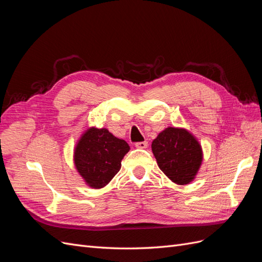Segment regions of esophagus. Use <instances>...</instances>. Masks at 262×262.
I'll list each match as a JSON object with an SVG mask.
<instances>
[{"instance_id": "1", "label": "esophagus", "mask_w": 262, "mask_h": 262, "mask_svg": "<svg viewBox=\"0 0 262 262\" xmlns=\"http://www.w3.org/2000/svg\"><path fill=\"white\" fill-rule=\"evenodd\" d=\"M148 145V143L146 141H143V142H137L136 143V147L137 148H146Z\"/></svg>"}]
</instances>
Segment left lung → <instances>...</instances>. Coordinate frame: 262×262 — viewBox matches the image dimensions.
<instances>
[{
  "label": "left lung",
  "mask_w": 262,
  "mask_h": 262,
  "mask_svg": "<svg viewBox=\"0 0 262 262\" xmlns=\"http://www.w3.org/2000/svg\"><path fill=\"white\" fill-rule=\"evenodd\" d=\"M152 150L158 167L178 185H187L194 179L203 158L201 145L192 134L171 126L158 134Z\"/></svg>",
  "instance_id": "8db88e82"
}]
</instances>
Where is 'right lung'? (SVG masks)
I'll return each instance as SVG.
<instances>
[{"mask_svg": "<svg viewBox=\"0 0 262 262\" xmlns=\"http://www.w3.org/2000/svg\"><path fill=\"white\" fill-rule=\"evenodd\" d=\"M130 146L107 129L90 128L77 142L74 164L87 185L105 187L121 168V161Z\"/></svg>", "mask_w": 262, "mask_h": 262, "instance_id": "obj_1", "label": "right lung"}]
</instances>
